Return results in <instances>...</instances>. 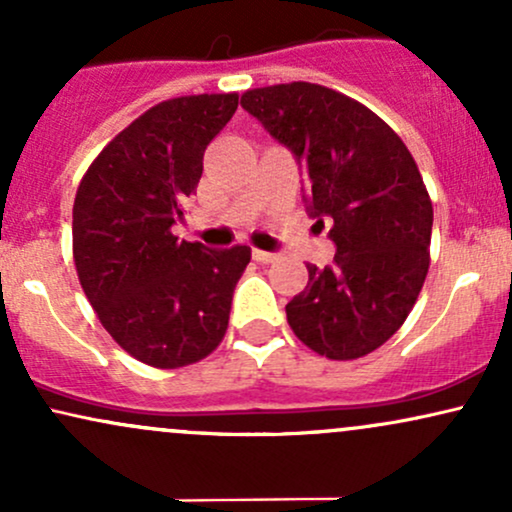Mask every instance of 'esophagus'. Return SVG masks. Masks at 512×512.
Returning a JSON list of instances; mask_svg holds the SVG:
<instances>
[{"mask_svg": "<svg viewBox=\"0 0 512 512\" xmlns=\"http://www.w3.org/2000/svg\"><path fill=\"white\" fill-rule=\"evenodd\" d=\"M252 260L269 264V262L276 260V255H274V252H267V250H252Z\"/></svg>", "mask_w": 512, "mask_h": 512, "instance_id": "obj_1", "label": "esophagus"}]
</instances>
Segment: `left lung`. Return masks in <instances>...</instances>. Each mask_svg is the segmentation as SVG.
<instances>
[{
    "instance_id": "left-lung-1",
    "label": "left lung",
    "mask_w": 512,
    "mask_h": 512,
    "mask_svg": "<svg viewBox=\"0 0 512 512\" xmlns=\"http://www.w3.org/2000/svg\"><path fill=\"white\" fill-rule=\"evenodd\" d=\"M240 105L305 173L308 214L332 219V267L308 264L286 305L291 330L334 361L361 358L395 334L428 274L433 207L402 139L366 105L293 81L243 93Z\"/></svg>"
}]
</instances>
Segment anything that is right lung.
I'll list each match as a JSON object with an SVG mask.
<instances>
[{
	"label": "right lung",
	"mask_w": 512,
	"mask_h": 512,
	"mask_svg": "<svg viewBox=\"0 0 512 512\" xmlns=\"http://www.w3.org/2000/svg\"><path fill=\"white\" fill-rule=\"evenodd\" d=\"M238 93L146 110L98 154L74 199V264L105 330L154 368L202 361L221 344L248 245L211 250L173 236L202 178L204 151Z\"/></svg>",
	"instance_id": "1"
}]
</instances>
